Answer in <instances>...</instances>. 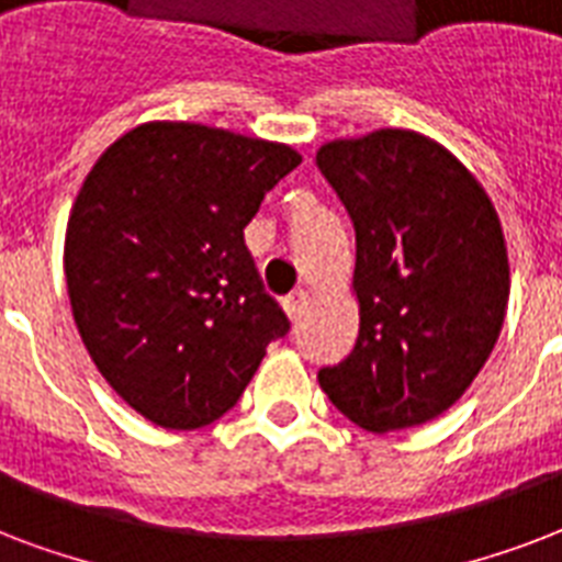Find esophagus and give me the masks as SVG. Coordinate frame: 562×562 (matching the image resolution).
Returning <instances> with one entry per match:
<instances>
[{
  "instance_id": "esophagus-1",
  "label": "esophagus",
  "mask_w": 562,
  "mask_h": 562,
  "mask_svg": "<svg viewBox=\"0 0 562 562\" xmlns=\"http://www.w3.org/2000/svg\"><path fill=\"white\" fill-rule=\"evenodd\" d=\"M307 299H311V295H307V290H293L290 295H284L286 316H290V319H299V316L304 313V307H307Z\"/></svg>"
}]
</instances>
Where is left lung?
Instances as JSON below:
<instances>
[{"instance_id": "left-lung-1", "label": "left lung", "mask_w": 562, "mask_h": 562, "mask_svg": "<svg viewBox=\"0 0 562 562\" xmlns=\"http://www.w3.org/2000/svg\"><path fill=\"white\" fill-rule=\"evenodd\" d=\"M316 167L355 225L360 330L319 369L330 404L375 434L434 419L475 381L502 334L510 267L475 176L439 143L384 128L334 140Z\"/></svg>"}]
</instances>
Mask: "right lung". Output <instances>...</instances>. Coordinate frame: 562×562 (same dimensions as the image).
Returning a JSON list of instances; mask_svg holds the SVG:
<instances>
[{"label": "right lung", "instance_id": "obj_1", "mask_svg": "<svg viewBox=\"0 0 562 562\" xmlns=\"http://www.w3.org/2000/svg\"><path fill=\"white\" fill-rule=\"evenodd\" d=\"M290 146L146 123L95 160L67 225L69 304L95 369L160 428L211 425L290 330L246 249Z\"/></svg>", "mask_w": 562, "mask_h": 562}]
</instances>
